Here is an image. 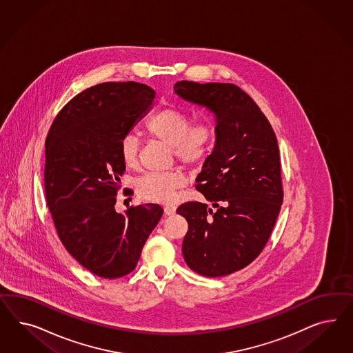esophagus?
<instances>
[{"mask_svg":"<svg viewBox=\"0 0 353 353\" xmlns=\"http://www.w3.org/2000/svg\"><path fill=\"white\" fill-rule=\"evenodd\" d=\"M174 212H176V208H174V207H170V205L164 207V214L171 216V214H174Z\"/></svg>","mask_w":353,"mask_h":353,"instance_id":"34e87169","label":"esophagus"}]
</instances>
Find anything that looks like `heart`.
I'll use <instances>...</instances> for the list:
<instances>
[{
	"mask_svg": "<svg viewBox=\"0 0 353 353\" xmlns=\"http://www.w3.org/2000/svg\"><path fill=\"white\" fill-rule=\"evenodd\" d=\"M190 117L177 107H165L158 111L146 124V132L151 137L170 145L174 157L185 165L203 163L212 149L216 128L211 120H199L190 125ZM139 139L132 134H124L119 143V152L123 163L132 168L139 163ZM186 180L180 172L148 173L137 181V192L145 201L171 204L177 192L185 186Z\"/></svg>",
	"mask_w": 353,
	"mask_h": 353,
	"instance_id": "obj_1",
	"label": "heart"
}]
</instances>
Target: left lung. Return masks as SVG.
<instances>
[{"mask_svg": "<svg viewBox=\"0 0 353 353\" xmlns=\"http://www.w3.org/2000/svg\"><path fill=\"white\" fill-rule=\"evenodd\" d=\"M174 92L216 117L214 151L195 188L217 211L199 202L177 208L189 224L183 259L198 274L228 276L260 255L277 221L283 202L277 137L239 86L183 80L176 83Z\"/></svg>", "mask_w": 353, "mask_h": 353, "instance_id": "1", "label": "left lung"}]
</instances>
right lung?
Masks as SVG:
<instances>
[{"mask_svg": "<svg viewBox=\"0 0 353 353\" xmlns=\"http://www.w3.org/2000/svg\"><path fill=\"white\" fill-rule=\"evenodd\" d=\"M154 89L134 81L102 83L74 97L45 141V195L64 248L98 277L127 276L159 223V204L115 211L120 139L152 105Z\"/></svg>", "mask_w": 353, "mask_h": 353, "instance_id": "right-lung-1", "label": "right lung"}]
</instances>
